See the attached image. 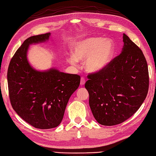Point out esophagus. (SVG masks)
Instances as JSON below:
<instances>
[{
  "label": "esophagus",
  "instance_id": "esophagus-1",
  "mask_svg": "<svg viewBox=\"0 0 156 156\" xmlns=\"http://www.w3.org/2000/svg\"><path fill=\"white\" fill-rule=\"evenodd\" d=\"M85 83V79H84L83 77H81V81H80V85H81V86L84 85Z\"/></svg>",
  "mask_w": 156,
  "mask_h": 156
}]
</instances>
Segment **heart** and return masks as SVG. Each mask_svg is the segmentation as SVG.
<instances>
[{
  "mask_svg": "<svg viewBox=\"0 0 156 156\" xmlns=\"http://www.w3.org/2000/svg\"><path fill=\"white\" fill-rule=\"evenodd\" d=\"M115 51V44L110 39L91 37L76 42L72 53L68 57L69 63L77 66L78 61H85V69L89 73L102 71L112 61Z\"/></svg>",
  "mask_w": 156,
  "mask_h": 156,
  "instance_id": "1",
  "label": "heart"
}]
</instances>
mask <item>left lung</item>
<instances>
[{"label":"left lung","instance_id":"left-lung-1","mask_svg":"<svg viewBox=\"0 0 156 156\" xmlns=\"http://www.w3.org/2000/svg\"><path fill=\"white\" fill-rule=\"evenodd\" d=\"M123 41L119 56L104 70L89 75L85 85L93 115L103 126L117 125L129 118L142 105L148 92L146 58L126 34Z\"/></svg>","mask_w":156,"mask_h":156}]
</instances>
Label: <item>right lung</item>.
Listing matches in <instances>:
<instances>
[{"instance_id":"add662e5","label":"right lung","mask_w":156,"mask_h":156,"mask_svg":"<svg viewBox=\"0 0 156 156\" xmlns=\"http://www.w3.org/2000/svg\"><path fill=\"white\" fill-rule=\"evenodd\" d=\"M51 33L30 37L10 62L7 81L10 103L16 113L32 126L47 129L57 127L63 118L71 95L79 87L80 76L51 67L37 70L27 53L31 44L47 43Z\"/></svg>"}]
</instances>
